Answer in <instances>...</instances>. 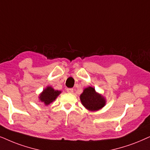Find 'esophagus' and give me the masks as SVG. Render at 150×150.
I'll return each mask as SVG.
<instances>
[{"instance_id": "1", "label": "esophagus", "mask_w": 150, "mask_h": 150, "mask_svg": "<svg viewBox=\"0 0 150 150\" xmlns=\"http://www.w3.org/2000/svg\"><path fill=\"white\" fill-rule=\"evenodd\" d=\"M66 90H67V92L68 93H73L74 92V89L72 88H67Z\"/></svg>"}]
</instances>
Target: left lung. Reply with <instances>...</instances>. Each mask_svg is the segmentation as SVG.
<instances>
[{
    "mask_svg": "<svg viewBox=\"0 0 150 150\" xmlns=\"http://www.w3.org/2000/svg\"><path fill=\"white\" fill-rule=\"evenodd\" d=\"M80 99L83 105L91 112L100 110L106 105V98L102 94L96 92L95 88L91 86L83 89Z\"/></svg>",
    "mask_w": 150,
    "mask_h": 150,
    "instance_id": "8db88e82",
    "label": "left lung"
}]
</instances>
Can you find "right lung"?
Segmentation results:
<instances>
[{"label": "right lung", "mask_w": 150, "mask_h": 150, "mask_svg": "<svg viewBox=\"0 0 150 150\" xmlns=\"http://www.w3.org/2000/svg\"><path fill=\"white\" fill-rule=\"evenodd\" d=\"M61 92V91L55 90L51 86H47L39 94L38 98H39V101L43 103L45 105H49L50 103L56 100V98L59 96Z\"/></svg>", "instance_id": "add662e5"}]
</instances>
